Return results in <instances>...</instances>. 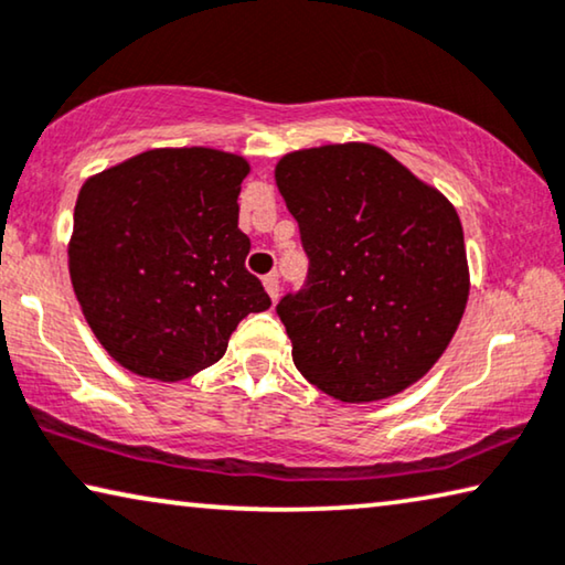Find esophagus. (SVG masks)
I'll use <instances>...</instances> for the list:
<instances>
[{
    "label": "esophagus",
    "mask_w": 565,
    "mask_h": 565,
    "mask_svg": "<svg viewBox=\"0 0 565 565\" xmlns=\"http://www.w3.org/2000/svg\"><path fill=\"white\" fill-rule=\"evenodd\" d=\"M265 290H267V296L273 298V302L277 300V296H280V277H277L275 273H269V275H265Z\"/></svg>",
    "instance_id": "esophagus-1"
}]
</instances>
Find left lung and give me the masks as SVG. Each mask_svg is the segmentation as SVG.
<instances>
[{"instance_id": "1", "label": "left lung", "mask_w": 565, "mask_h": 565, "mask_svg": "<svg viewBox=\"0 0 565 565\" xmlns=\"http://www.w3.org/2000/svg\"><path fill=\"white\" fill-rule=\"evenodd\" d=\"M275 181L308 257L302 288L275 308L298 372L341 403L411 387L446 351L469 298L456 209L362 142L285 154Z\"/></svg>"}]
</instances>
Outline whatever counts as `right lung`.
Segmentation results:
<instances>
[{
	"label": "right lung",
	"mask_w": 565,
	"mask_h": 565,
	"mask_svg": "<svg viewBox=\"0 0 565 565\" xmlns=\"http://www.w3.org/2000/svg\"><path fill=\"white\" fill-rule=\"evenodd\" d=\"M249 166L209 147L150 150L88 178L73 211L71 282L102 347L129 372L193 377L244 316L273 302L244 267Z\"/></svg>",
	"instance_id": "right-lung-1"
}]
</instances>
